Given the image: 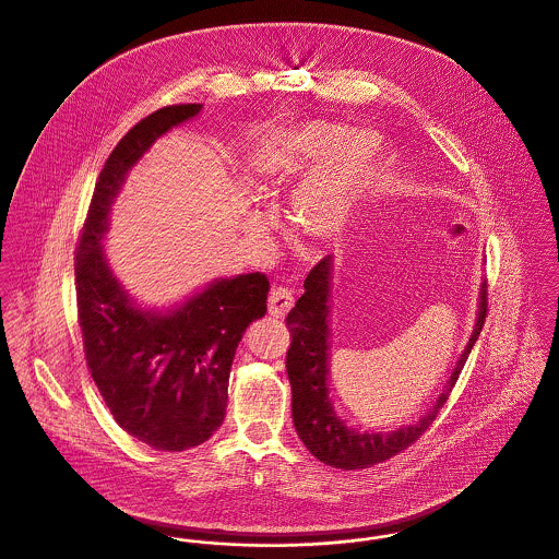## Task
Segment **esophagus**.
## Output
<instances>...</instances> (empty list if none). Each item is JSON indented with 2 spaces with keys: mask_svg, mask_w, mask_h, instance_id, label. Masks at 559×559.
Returning a JSON list of instances; mask_svg holds the SVG:
<instances>
[{
  "mask_svg": "<svg viewBox=\"0 0 559 559\" xmlns=\"http://www.w3.org/2000/svg\"><path fill=\"white\" fill-rule=\"evenodd\" d=\"M293 293L288 288H273L269 295V314L275 319H284L293 308Z\"/></svg>",
  "mask_w": 559,
  "mask_h": 559,
  "instance_id": "esophagus-1",
  "label": "esophagus"
}]
</instances>
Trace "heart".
<instances>
[{
	"label": "heart",
	"instance_id": "b5f03b06",
	"mask_svg": "<svg viewBox=\"0 0 559 559\" xmlns=\"http://www.w3.org/2000/svg\"><path fill=\"white\" fill-rule=\"evenodd\" d=\"M350 133L340 122L308 120L288 129L258 160L266 185H302L293 200V219L308 239L342 237L385 169L381 138ZM258 224L269 226L271 215L258 213Z\"/></svg>",
	"mask_w": 559,
	"mask_h": 559
}]
</instances>
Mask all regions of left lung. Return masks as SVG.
Returning a JSON list of instances; mask_svg holds the SVG:
<instances>
[{
	"label": "left lung",
	"instance_id": "obj_1",
	"mask_svg": "<svg viewBox=\"0 0 559 559\" xmlns=\"http://www.w3.org/2000/svg\"><path fill=\"white\" fill-rule=\"evenodd\" d=\"M331 271L333 255H324L310 271L304 282L306 293L299 297L297 306L290 310L286 324L290 329L293 342L286 355V372L293 388V421L299 439L319 459L320 463L337 469H368L383 463L406 450L419 439L421 432L435 421L439 408L445 404L459 374L478 340L481 324L486 319V282L479 286L478 314L472 337L459 357L452 374L441 390L435 404L415 421L400 426L390 432H361L335 413L329 394V350H331Z\"/></svg>",
	"mask_w": 559,
	"mask_h": 559
}]
</instances>
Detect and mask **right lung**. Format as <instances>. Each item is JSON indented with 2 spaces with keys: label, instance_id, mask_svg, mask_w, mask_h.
Returning <instances> with one entry per match:
<instances>
[{
  "label": "right lung",
  "instance_id": "right-lung-1",
  "mask_svg": "<svg viewBox=\"0 0 559 559\" xmlns=\"http://www.w3.org/2000/svg\"><path fill=\"white\" fill-rule=\"evenodd\" d=\"M200 103L169 105L138 122L105 160L75 258L78 314L90 374L114 419L138 441L182 452L224 421L228 379L245 329L266 314L262 273L217 277L169 310L140 308L114 275L105 235L127 174Z\"/></svg>",
  "mask_w": 559,
  "mask_h": 559
}]
</instances>
